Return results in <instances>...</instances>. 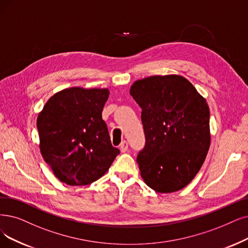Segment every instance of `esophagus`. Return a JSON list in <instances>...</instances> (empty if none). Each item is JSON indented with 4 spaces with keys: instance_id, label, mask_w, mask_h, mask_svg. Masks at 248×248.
<instances>
[{
    "instance_id": "34e87169",
    "label": "esophagus",
    "mask_w": 248,
    "mask_h": 248,
    "mask_svg": "<svg viewBox=\"0 0 248 248\" xmlns=\"http://www.w3.org/2000/svg\"><path fill=\"white\" fill-rule=\"evenodd\" d=\"M127 150H128V143H127V141H123L120 145V151L122 153H126Z\"/></svg>"
}]
</instances>
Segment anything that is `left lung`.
<instances>
[{
	"label": "left lung",
	"instance_id": "left-lung-1",
	"mask_svg": "<svg viewBox=\"0 0 248 248\" xmlns=\"http://www.w3.org/2000/svg\"><path fill=\"white\" fill-rule=\"evenodd\" d=\"M130 94L142 108L145 146L137 155L142 179L160 193L182 189L201 170L211 145L205 98L177 74L136 80Z\"/></svg>",
	"mask_w": 248,
	"mask_h": 248
}]
</instances>
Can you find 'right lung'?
Listing matches in <instances>:
<instances>
[{
  "instance_id": "right-lung-1",
  "label": "right lung",
  "mask_w": 248,
  "mask_h": 248,
  "mask_svg": "<svg viewBox=\"0 0 248 248\" xmlns=\"http://www.w3.org/2000/svg\"><path fill=\"white\" fill-rule=\"evenodd\" d=\"M108 94V88H65L38 113L39 151L61 182L91 184L107 173L120 153L102 118Z\"/></svg>"
}]
</instances>
